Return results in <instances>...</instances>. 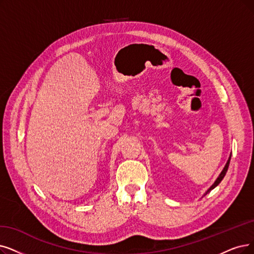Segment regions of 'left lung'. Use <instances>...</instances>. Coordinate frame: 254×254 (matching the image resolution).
<instances>
[{
	"label": "left lung",
	"instance_id": "1",
	"mask_svg": "<svg viewBox=\"0 0 254 254\" xmlns=\"http://www.w3.org/2000/svg\"><path fill=\"white\" fill-rule=\"evenodd\" d=\"M229 162H230V157H229V159L227 160V162H226V165H225V167H224V169H223L222 170V172H221V174L219 175V177L217 178V180L215 181V184L214 185H212L208 190H207V191L205 192V194H207V192L208 191H210L212 189H215L219 184H220V182L222 181V179L223 178H224V176H225V174H226V172H227V170H228V167H229Z\"/></svg>",
	"mask_w": 254,
	"mask_h": 254
}]
</instances>
